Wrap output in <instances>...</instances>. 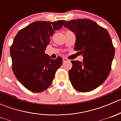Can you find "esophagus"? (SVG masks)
Segmentation results:
<instances>
[{
  "instance_id": "34e87169",
  "label": "esophagus",
  "mask_w": 121,
  "mask_h": 121,
  "mask_svg": "<svg viewBox=\"0 0 121 121\" xmlns=\"http://www.w3.org/2000/svg\"><path fill=\"white\" fill-rule=\"evenodd\" d=\"M63 63H65V62H67L68 61V60L67 58H63Z\"/></svg>"
}]
</instances>
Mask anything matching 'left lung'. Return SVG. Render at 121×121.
I'll return each instance as SVG.
<instances>
[{
    "instance_id": "left-lung-1",
    "label": "left lung",
    "mask_w": 121,
    "mask_h": 121,
    "mask_svg": "<svg viewBox=\"0 0 121 121\" xmlns=\"http://www.w3.org/2000/svg\"><path fill=\"white\" fill-rule=\"evenodd\" d=\"M76 36L74 50L84 57L83 61H71L69 81L73 87L90 92L103 83L110 73L115 48L107 30L92 20L79 19L64 26Z\"/></svg>"
}]
</instances>
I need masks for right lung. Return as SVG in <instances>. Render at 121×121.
I'll list each match as a JSON object with an SVG mask.
<instances>
[{
	"mask_svg": "<svg viewBox=\"0 0 121 121\" xmlns=\"http://www.w3.org/2000/svg\"><path fill=\"white\" fill-rule=\"evenodd\" d=\"M65 22H35L14 37L10 50L12 69L18 81L30 91L41 92L48 88L61 65V57L52 59L44 51L55 31Z\"/></svg>",
	"mask_w": 121,
	"mask_h": 121,
	"instance_id": "obj_1",
	"label": "right lung"
}]
</instances>
